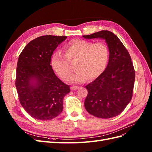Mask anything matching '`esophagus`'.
<instances>
[{"label": "esophagus", "mask_w": 152, "mask_h": 152, "mask_svg": "<svg viewBox=\"0 0 152 152\" xmlns=\"http://www.w3.org/2000/svg\"><path fill=\"white\" fill-rule=\"evenodd\" d=\"M71 89H72V90H77V89H79V87L74 86H72V87H71Z\"/></svg>", "instance_id": "34e87169"}]
</instances>
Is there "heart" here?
Listing matches in <instances>:
<instances>
[{"label":"heart","mask_w":152,"mask_h":152,"mask_svg":"<svg viewBox=\"0 0 152 152\" xmlns=\"http://www.w3.org/2000/svg\"><path fill=\"white\" fill-rule=\"evenodd\" d=\"M65 56L59 52L53 53L50 64L54 72L62 79L72 84L82 83L87 79L93 80L99 77L107 65L108 48L103 42L93 44L90 41L72 40L63 47ZM75 61L76 70L71 75L68 61Z\"/></svg>","instance_id":"heart-1"}]
</instances>
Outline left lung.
<instances>
[{
	"instance_id": "left-lung-1",
	"label": "left lung",
	"mask_w": 152,
	"mask_h": 152,
	"mask_svg": "<svg viewBox=\"0 0 152 152\" xmlns=\"http://www.w3.org/2000/svg\"><path fill=\"white\" fill-rule=\"evenodd\" d=\"M102 39L109 50L107 66L98 77L86 86L88 91L84 106L89 113L102 118L116 117L131 102L135 72L127 50L117 36L108 30L82 36Z\"/></svg>"
}]
</instances>
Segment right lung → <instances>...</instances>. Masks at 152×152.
Masks as SVG:
<instances>
[{
	"mask_svg": "<svg viewBox=\"0 0 152 152\" xmlns=\"http://www.w3.org/2000/svg\"><path fill=\"white\" fill-rule=\"evenodd\" d=\"M66 38L39 37L26 45L18 58L15 83L18 97L25 111L37 120L58 116L63 109V98L70 91L50 65L54 50Z\"/></svg>",
	"mask_w": 152,
	"mask_h": 152,
	"instance_id": "add662e5",
	"label": "right lung"
}]
</instances>
